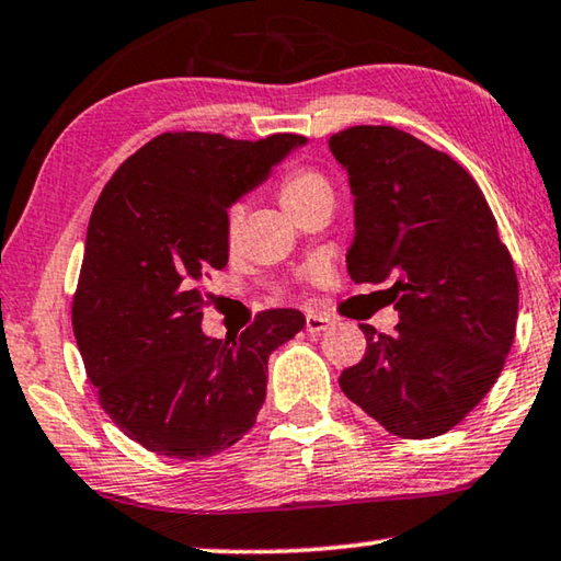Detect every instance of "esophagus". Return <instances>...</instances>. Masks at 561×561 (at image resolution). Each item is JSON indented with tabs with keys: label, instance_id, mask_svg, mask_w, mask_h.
<instances>
[{
	"label": "esophagus",
	"instance_id": "34e87169",
	"mask_svg": "<svg viewBox=\"0 0 561 561\" xmlns=\"http://www.w3.org/2000/svg\"><path fill=\"white\" fill-rule=\"evenodd\" d=\"M328 328H333V320H330V318L316 316V313H308L306 316V330H308V333L320 335V333H325Z\"/></svg>",
	"mask_w": 561,
	"mask_h": 561
}]
</instances>
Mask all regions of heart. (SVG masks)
Here are the masks:
<instances>
[{
    "instance_id": "b5f03b06",
    "label": "heart",
    "mask_w": 561,
    "mask_h": 561,
    "mask_svg": "<svg viewBox=\"0 0 561 561\" xmlns=\"http://www.w3.org/2000/svg\"><path fill=\"white\" fill-rule=\"evenodd\" d=\"M278 198H280L283 208H286L288 214L296 218L306 208L323 204V201H330V204H333V186H330V181L318 169L298 167V169L286 171L280 176ZM236 226H238V208H231L226 216L228 243H233Z\"/></svg>"
}]
</instances>
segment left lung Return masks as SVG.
<instances>
[{
  "label": "left lung",
  "mask_w": 561,
  "mask_h": 561,
  "mask_svg": "<svg viewBox=\"0 0 561 561\" xmlns=\"http://www.w3.org/2000/svg\"><path fill=\"white\" fill-rule=\"evenodd\" d=\"M355 196L345 255L355 283H390L392 335L360 325L363 360L341 375L355 405L392 435L453 430L500 378L519 288L480 186L460 163L394 126L330 136Z\"/></svg>",
  "instance_id": "1"
}]
</instances>
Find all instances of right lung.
<instances>
[{
    "instance_id": "right-lung-1",
    "label": "right lung",
    "mask_w": 561,
    "mask_h": 561,
    "mask_svg": "<svg viewBox=\"0 0 561 561\" xmlns=\"http://www.w3.org/2000/svg\"><path fill=\"white\" fill-rule=\"evenodd\" d=\"M302 144L161 134L91 210L73 335L101 408L156 455L201 460L238 443L263 408L268 355L306 325L300 310L275 308L238 337L201 330V283L228 263V208Z\"/></svg>"
}]
</instances>
